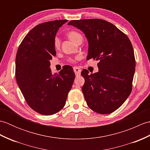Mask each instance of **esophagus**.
Masks as SVG:
<instances>
[{
  "instance_id": "esophagus-1",
  "label": "esophagus",
  "mask_w": 150,
  "mask_h": 150,
  "mask_svg": "<svg viewBox=\"0 0 150 150\" xmlns=\"http://www.w3.org/2000/svg\"><path fill=\"white\" fill-rule=\"evenodd\" d=\"M73 71H74L76 76H79L81 75V68H79V67H77V66L74 67V68H73Z\"/></svg>"
}]
</instances>
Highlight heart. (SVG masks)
<instances>
[{"instance_id":"heart-1","label":"heart","mask_w":150,"mask_h":150,"mask_svg":"<svg viewBox=\"0 0 150 150\" xmlns=\"http://www.w3.org/2000/svg\"><path fill=\"white\" fill-rule=\"evenodd\" d=\"M67 37H68L69 39L72 40L73 42L77 43L79 40H82V36L81 33L76 31H69V32L67 33ZM60 39L58 37H55L54 39V47L56 50H58L60 48ZM71 62H74V60H70Z\"/></svg>"}]
</instances>
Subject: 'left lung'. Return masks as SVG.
<instances>
[{"label": "left lung", "instance_id": "obj_1", "mask_svg": "<svg viewBox=\"0 0 150 150\" xmlns=\"http://www.w3.org/2000/svg\"><path fill=\"white\" fill-rule=\"evenodd\" d=\"M88 40L87 60H99L98 72L81 75L85 100L91 110L100 114L117 110L129 97L135 70L134 51L129 38L113 24L103 19L71 21Z\"/></svg>", "mask_w": 150, "mask_h": 150}]
</instances>
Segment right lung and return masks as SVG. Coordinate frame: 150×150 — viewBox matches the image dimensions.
Returning <instances> with one entry per match:
<instances>
[{
	"instance_id": "1",
	"label": "right lung",
	"mask_w": 150,
	"mask_h": 150,
	"mask_svg": "<svg viewBox=\"0 0 150 150\" xmlns=\"http://www.w3.org/2000/svg\"><path fill=\"white\" fill-rule=\"evenodd\" d=\"M68 20H56L37 25L19 46L15 59V77L19 88L31 109L50 115L64 106L75 79L69 66L52 75L50 60L56 55L54 39Z\"/></svg>"
}]
</instances>
